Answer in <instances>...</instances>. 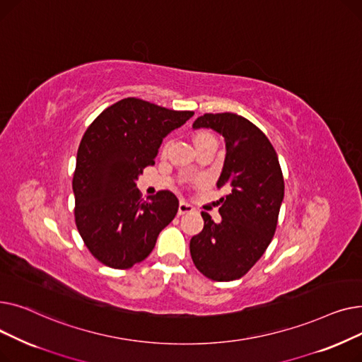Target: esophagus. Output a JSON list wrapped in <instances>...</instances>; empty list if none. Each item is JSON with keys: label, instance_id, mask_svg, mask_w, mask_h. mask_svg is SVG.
I'll return each instance as SVG.
<instances>
[{"label": "esophagus", "instance_id": "34e87169", "mask_svg": "<svg viewBox=\"0 0 362 362\" xmlns=\"http://www.w3.org/2000/svg\"><path fill=\"white\" fill-rule=\"evenodd\" d=\"M191 211H194V206L191 204L185 202V201H180V204H179V216H183V214L191 213Z\"/></svg>", "mask_w": 362, "mask_h": 362}]
</instances>
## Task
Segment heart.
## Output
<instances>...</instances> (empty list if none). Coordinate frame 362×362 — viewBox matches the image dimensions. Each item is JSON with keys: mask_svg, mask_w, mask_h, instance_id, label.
Returning a JSON list of instances; mask_svg holds the SVG:
<instances>
[{"mask_svg": "<svg viewBox=\"0 0 362 362\" xmlns=\"http://www.w3.org/2000/svg\"><path fill=\"white\" fill-rule=\"evenodd\" d=\"M194 142H195V146H202V145H208V144H216V139L213 135H210L208 132H198L197 135L194 136ZM168 146H170V142L165 141L163 145H161V154L165 156L167 151H168Z\"/></svg>", "mask_w": 362, "mask_h": 362, "instance_id": "1", "label": "heart"}]
</instances>
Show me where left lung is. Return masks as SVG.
<instances>
[{
    "instance_id": "left-lung-1",
    "label": "left lung",
    "mask_w": 362,
    "mask_h": 362,
    "mask_svg": "<svg viewBox=\"0 0 362 362\" xmlns=\"http://www.w3.org/2000/svg\"><path fill=\"white\" fill-rule=\"evenodd\" d=\"M194 129H213L226 142V158L217 187L220 223L202 213L204 229L191 239L195 267L208 279H240L270 245L284 197L279 158L267 136L250 120L233 112L204 114Z\"/></svg>"
}]
</instances>
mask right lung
<instances>
[{
	"label": "right lung",
	"instance_id": "obj_1",
	"mask_svg": "<svg viewBox=\"0 0 362 362\" xmlns=\"http://www.w3.org/2000/svg\"><path fill=\"white\" fill-rule=\"evenodd\" d=\"M192 116L124 98L86 129L73 175L74 220L89 252L107 267L124 270L144 261L177 214L173 192L144 201L136 180L156 163L163 139Z\"/></svg>",
	"mask_w": 362,
	"mask_h": 362
}]
</instances>
